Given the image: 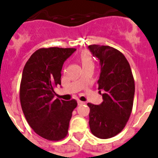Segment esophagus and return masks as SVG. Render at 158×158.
Returning a JSON list of instances; mask_svg holds the SVG:
<instances>
[{"instance_id":"obj_1","label":"esophagus","mask_w":158,"mask_h":158,"mask_svg":"<svg viewBox=\"0 0 158 158\" xmlns=\"http://www.w3.org/2000/svg\"><path fill=\"white\" fill-rule=\"evenodd\" d=\"M84 102H82V101H80V100H78V104H79V105H81V104H84Z\"/></svg>"}]
</instances>
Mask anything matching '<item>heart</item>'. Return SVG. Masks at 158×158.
Wrapping results in <instances>:
<instances>
[{
    "label": "heart",
    "instance_id": "obj_1",
    "mask_svg": "<svg viewBox=\"0 0 158 158\" xmlns=\"http://www.w3.org/2000/svg\"><path fill=\"white\" fill-rule=\"evenodd\" d=\"M80 60H81L82 65H94V61H93L92 56L89 54V53L84 52L81 55V57H80Z\"/></svg>",
    "mask_w": 158,
    "mask_h": 158
}]
</instances>
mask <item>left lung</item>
Listing matches in <instances>:
<instances>
[{
	"mask_svg": "<svg viewBox=\"0 0 158 158\" xmlns=\"http://www.w3.org/2000/svg\"><path fill=\"white\" fill-rule=\"evenodd\" d=\"M101 66L98 93L103 101L99 105L89 103V127L101 139L118 134L129 119L135 84L129 63L122 53L113 47L91 44L88 47Z\"/></svg>",
	"mask_w": 158,
	"mask_h": 158,
	"instance_id": "left-lung-1",
	"label": "left lung"
}]
</instances>
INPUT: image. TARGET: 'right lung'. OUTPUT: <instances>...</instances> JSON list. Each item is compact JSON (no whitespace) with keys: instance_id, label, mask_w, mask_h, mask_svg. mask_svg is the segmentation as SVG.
Wrapping results in <instances>:
<instances>
[{"instance_id":"obj_1","label":"right lung","mask_w":158,"mask_h":158,"mask_svg":"<svg viewBox=\"0 0 158 158\" xmlns=\"http://www.w3.org/2000/svg\"><path fill=\"white\" fill-rule=\"evenodd\" d=\"M74 48H42L33 53L24 67L20 87L22 111L29 125L47 140L59 141L68 134L75 99H55L54 88L61 84V70Z\"/></svg>"}]
</instances>
